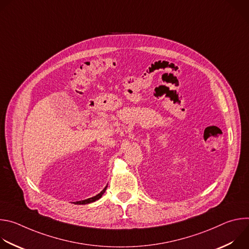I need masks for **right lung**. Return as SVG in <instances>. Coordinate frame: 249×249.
I'll return each instance as SVG.
<instances>
[{
  "mask_svg": "<svg viewBox=\"0 0 249 249\" xmlns=\"http://www.w3.org/2000/svg\"><path fill=\"white\" fill-rule=\"evenodd\" d=\"M106 188H107V186H105V188L100 192V193H98L96 196H94V197H91V198H89V199H86V200H83V201H78V202H75V204H77V205H85V204H89V203H91V202H94V201H96V200H98L99 198H101V196L103 195V193L105 192V190H106Z\"/></svg>",
  "mask_w": 249,
  "mask_h": 249,
  "instance_id": "1",
  "label": "right lung"
}]
</instances>
